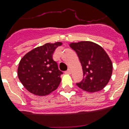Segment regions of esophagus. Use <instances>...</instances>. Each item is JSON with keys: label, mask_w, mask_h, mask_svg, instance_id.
Here are the masks:
<instances>
[{"label": "esophagus", "mask_w": 129, "mask_h": 129, "mask_svg": "<svg viewBox=\"0 0 129 129\" xmlns=\"http://www.w3.org/2000/svg\"><path fill=\"white\" fill-rule=\"evenodd\" d=\"M71 73H72V71H71L70 69H68V70L66 72V74H70Z\"/></svg>", "instance_id": "34e87169"}]
</instances>
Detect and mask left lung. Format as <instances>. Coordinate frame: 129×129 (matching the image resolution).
<instances>
[{
	"mask_svg": "<svg viewBox=\"0 0 129 129\" xmlns=\"http://www.w3.org/2000/svg\"><path fill=\"white\" fill-rule=\"evenodd\" d=\"M82 66L84 78L76 85L88 92L102 90L110 80L112 63L108 54L99 45L92 41L71 43Z\"/></svg>",
	"mask_w": 129,
	"mask_h": 129,
	"instance_id": "8db88e82",
	"label": "left lung"
}]
</instances>
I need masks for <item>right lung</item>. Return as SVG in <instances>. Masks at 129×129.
Instances as JSON below:
<instances>
[{"mask_svg": "<svg viewBox=\"0 0 129 129\" xmlns=\"http://www.w3.org/2000/svg\"><path fill=\"white\" fill-rule=\"evenodd\" d=\"M61 42L45 43L33 49L20 61L17 70L19 80L29 92L37 96L48 95L58 88L63 74L53 59L55 49Z\"/></svg>", "mask_w": 129, "mask_h": 129, "instance_id": "1", "label": "right lung"}]
</instances>
